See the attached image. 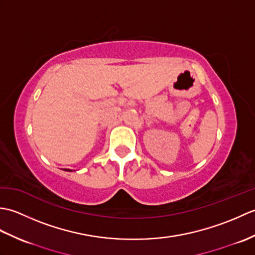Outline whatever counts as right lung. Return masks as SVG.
I'll return each instance as SVG.
<instances>
[{
  "instance_id": "obj_1",
  "label": "right lung",
  "mask_w": 255,
  "mask_h": 255,
  "mask_svg": "<svg viewBox=\"0 0 255 255\" xmlns=\"http://www.w3.org/2000/svg\"><path fill=\"white\" fill-rule=\"evenodd\" d=\"M64 171H69V172H70V171H71V170H64Z\"/></svg>"
}]
</instances>
